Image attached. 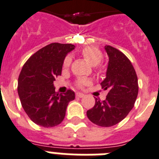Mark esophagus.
Listing matches in <instances>:
<instances>
[{"label":"esophagus","mask_w":159,"mask_h":159,"mask_svg":"<svg viewBox=\"0 0 159 159\" xmlns=\"http://www.w3.org/2000/svg\"><path fill=\"white\" fill-rule=\"evenodd\" d=\"M76 96H77V97H78V98H83L84 94H82V93H80V92H77V93H76Z\"/></svg>","instance_id":"obj_1"}]
</instances>
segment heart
<instances>
[{"label": "heart", "mask_w": 159, "mask_h": 159, "mask_svg": "<svg viewBox=\"0 0 159 159\" xmlns=\"http://www.w3.org/2000/svg\"><path fill=\"white\" fill-rule=\"evenodd\" d=\"M81 54L82 57L85 58L86 61H87L89 63L93 66L98 65L102 61V52L96 47L89 46L84 48L81 52ZM71 64V59L69 57H66L64 60L63 67L65 69H67L69 67V65ZM90 84V80L86 79V78H79L77 80V86L78 87L82 88L85 86H87Z\"/></svg>", "instance_id": "heart-1"}]
</instances>
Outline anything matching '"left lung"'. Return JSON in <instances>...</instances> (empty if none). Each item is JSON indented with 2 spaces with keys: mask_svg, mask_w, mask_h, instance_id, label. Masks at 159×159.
Wrapping results in <instances>:
<instances>
[{
  "mask_svg": "<svg viewBox=\"0 0 159 159\" xmlns=\"http://www.w3.org/2000/svg\"><path fill=\"white\" fill-rule=\"evenodd\" d=\"M109 57L106 78L101 86L108 90L106 99L95 98V104L86 115L92 123L111 127L127 116L134 107L138 94V81L135 69L126 56L118 49L106 45Z\"/></svg>",
  "mask_w": 159,
  "mask_h": 159,
  "instance_id": "obj_1",
  "label": "left lung"
}]
</instances>
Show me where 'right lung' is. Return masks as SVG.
Masks as SVG:
<instances>
[{
	"label": "right lung",
	"mask_w": 159,
	"mask_h": 159,
	"mask_svg": "<svg viewBox=\"0 0 159 159\" xmlns=\"http://www.w3.org/2000/svg\"><path fill=\"white\" fill-rule=\"evenodd\" d=\"M75 46L52 43L39 49L24 64L18 77V93L25 112L36 125L52 128L65 116L69 102L75 94L55 91V78L61 74L66 55Z\"/></svg>",
	"instance_id": "obj_1"
}]
</instances>
